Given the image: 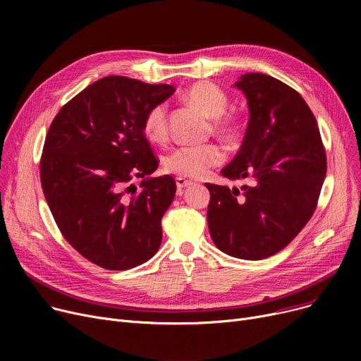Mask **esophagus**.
Returning <instances> with one entry per match:
<instances>
[{
	"instance_id": "1",
	"label": "esophagus",
	"mask_w": 361,
	"mask_h": 361,
	"mask_svg": "<svg viewBox=\"0 0 361 361\" xmlns=\"http://www.w3.org/2000/svg\"><path fill=\"white\" fill-rule=\"evenodd\" d=\"M176 183H177V188H178L180 192L183 190V188H185V187H188V185L192 184L190 180H185V178H183V177H177V178H176Z\"/></svg>"
}]
</instances>
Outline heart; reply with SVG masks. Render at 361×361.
I'll return each instance as SVG.
<instances>
[{"label":"heart","mask_w":361,"mask_h":361,"mask_svg":"<svg viewBox=\"0 0 361 361\" xmlns=\"http://www.w3.org/2000/svg\"><path fill=\"white\" fill-rule=\"evenodd\" d=\"M185 101L202 109L214 120V130L225 137H234L240 131V121L233 116H222L228 106L226 93L212 82H196L185 92ZM145 136L154 143L168 140V109L164 104L152 106L143 118ZM224 161V152L216 143L184 145L165 157L164 166L171 174L185 178H200L209 168Z\"/></svg>","instance_id":"obj_1"}]
</instances>
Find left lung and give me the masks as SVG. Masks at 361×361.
Listing matches in <instances>:
<instances>
[{"mask_svg":"<svg viewBox=\"0 0 361 361\" xmlns=\"http://www.w3.org/2000/svg\"><path fill=\"white\" fill-rule=\"evenodd\" d=\"M247 98L250 118L237 157L221 174L252 178L241 190L207 183V225L216 247L245 259H267L305 228L326 176L317 121L301 94L262 73L235 83Z\"/></svg>","mask_w":361,"mask_h":361,"instance_id":"8db88e82","label":"left lung"}]
</instances>
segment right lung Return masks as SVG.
<instances>
[{"mask_svg":"<svg viewBox=\"0 0 361 361\" xmlns=\"http://www.w3.org/2000/svg\"><path fill=\"white\" fill-rule=\"evenodd\" d=\"M108 75L75 94L45 137L41 183L63 237L108 271L136 268L162 240L161 219L176 196L171 176L147 178L159 162L143 133L146 112L174 93ZM145 178L137 189L130 181Z\"/></svg>","mask_w":361,"mask_h":361,"instance_id":"obj_1","label":"right lung"}]
</instances>
